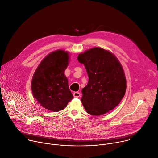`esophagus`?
Here are the masks:
<instances>
[{
  "mask_svg": "<svg viewBox=\"0 0 158 158\" xmlns=\"http://www.w3.org/2000/svg\"><path fill=\"white\" fill-rule=\"evenodd\" d=\"M73 97L75 98H78L81 97V93L80 92H74L73 93Z\"/></svg>",
  "mask_w": 158,
  "mask_h": 158,
  "instance_id": "1",
  "label": "esophagus"
}]
</instances>
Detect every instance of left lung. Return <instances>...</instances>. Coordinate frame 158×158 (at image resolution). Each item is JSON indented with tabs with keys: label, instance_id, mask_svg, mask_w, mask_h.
<instances>
[{
	"label": "left lung",
	"instance_id": "obj_1",
	"mask_svg": "<svg viewBox=\"0 0 158 158\" xmlns=\"http://www.w3.org/2000/svg\"><path fill=\"white\" fill-rule=\"evenodd\" d=\"M88 76L81 102L91 115L104 114L117 106L124 96L127 80L121 64L110 51L93 47L78 55Z\"/></svg>",
	"mask_w": 158,
	"mask_h": 158
}]
</instances>
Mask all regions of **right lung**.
Here are the masks:
<instances>
[{
	"instance_id": "right-lung-1",
	"label": "right lung",
	"mask_w": 158,
	"mask_h": 158,
	"mask_svg": "<svg viewBox=\"0 0 158 158\" xmlns=\"http://www.w3.org/2000/svg\"><path fill=\"white\" fill-rule=\"evenodd\" d=\"M69 62V52L56 50L42 60L34 73L31 83L33 97L47 110H64L73 98L64 73Z\"/></svg>"
}]
</instances>
